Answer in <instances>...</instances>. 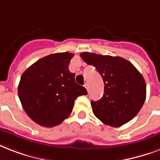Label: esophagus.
Listing matches in <instances>:
<instances>
[{"instance_id":"esophagus-1","label":"esophagus","mask_w":160,"mask_h":160,"mask_svg":"<svg viewBox=\"0 0 160 160\" xmlns=\"http://www.w3.org/2000/svg\"><path fill=\"white\" fill-rule=\"evenodd\" d=\"M84 87L86 88V89H87V90H88V88H89L88 84V83H85V84H84Z\"/></svg>"}]
</instances>
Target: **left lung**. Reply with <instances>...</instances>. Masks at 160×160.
I'll use <instances>...</instances> for the list:
<instances>
[{
  "label": "left lung",
  "instance_id": "obj_1",
  "mask_svg": "<svg viewBox=\"0 0 160 160\" xmlns=\"http://www.w3.org/2000/svg\"><path fill=\"white\" fill-rule=\"evenodd\" d=\"M82 59L92 65L101 75L104 93L100 100L92 101L94 115L104 124L120 127L138 114L146 98L143 76L124 58L82 52Z\"/></svg>",
  "mask_w": 160,
  "mask_h": 160
}]
</instances>
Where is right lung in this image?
Returning a JSON list of instances; mask_svg holds the SVG:
<instances>
[{
	"label": "right lung",
	"instance_id": "add662e5",
	"mask_svg": "<svg viewBox=\"0 0 160 160\" xmlns=\"http://www.w3.org/2000/svg\"><path fill=\"white\" fill-rule=\"evenodd\" d=\"M73 53L61 52L41 58L22 73L18 96L25 112L38 124L54 127L71 114L74 101L88 94L75 82L68 65Z\"/></svg>",
	"mask_w": 160,
	"mask_h": 160
}]
</instances>
